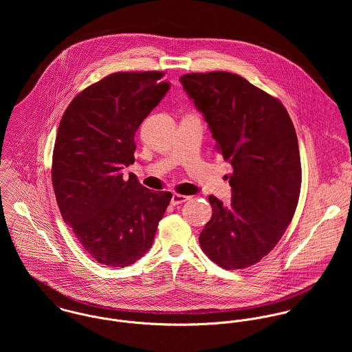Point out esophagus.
<instances>
[{"mask_svg":"<svg viewBox=\"0 0 352 352\" xmlns=\"http://www.w3.org/2000/svg\"><path fill=\"white\" fill-rule=\"evenodd\" d=\"M190 199V197L187 195H182V194H173L172 195V199H170V204L172 206H177V204H182L184 201H187Z\"/></svg>","mask_w":352,"mask_h":352,"instance_id":"obj_1","label":"esophagus"}]
</instances>
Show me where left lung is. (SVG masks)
Listing matches in <instances>:
<instances>
[{
  "mask_svg": "<svg viewBox=\"0 0 352 352\" xmlns=\"http://www.w3.org/2000/svg\"><path fill=\"white\" fill-rule=\"evenodd\" d=\"M180 82L233 166L230 206L208 197L212 217L199 236L201 250L225 270L250 267L279 243L298 204L294 124L280 101L239 74L190 73Z\"/></svg>",
  "mask_w": 352,
  "mask_h": 352,
  "instance_id": "8db88e82",
  "label": "left lung"
}]
</instances>
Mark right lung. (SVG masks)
<instances>
[{"label": "right lung", "instance_id": "right-lung-1", "mask_svg": "<svg viewBox=\"0 0 352 352\" xmlns=\"http://www.w3.org/2000/svg\"><path fill=\"white\" fill-rule=\"evenodd\" d=\"M161 72H120L85 88L66 108L51 179L60 215L85 252L108 267L134 264L151 250L172 194L135 175V131L170 85Z\"/></svg>", "mask_w": 352, "mask_h": 352}]
</instances>
